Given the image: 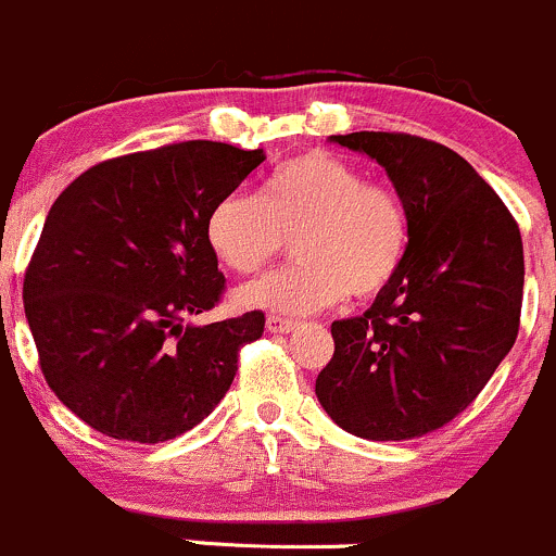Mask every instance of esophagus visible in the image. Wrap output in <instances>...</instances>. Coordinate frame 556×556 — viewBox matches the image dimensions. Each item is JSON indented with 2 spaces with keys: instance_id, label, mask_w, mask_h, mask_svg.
Segmentation results:
<instances>
[{
  "instance_id": "obj_1",
  "label": "esophagus",
  "mask_w": 556,
  "mask_h": 556,
  "mask_svg": "<svg viewBox=\"0 0 556 556\" xmlns=\"http://www.w3.org/2000/svg\"><path fill=\"white\" fill-rule=\"evenodd\" d=\"M296 327H300V324L291 321V318H280V316H270V318H267V332H273V334L294 332Z\"/></svg>"
}]
</instances>
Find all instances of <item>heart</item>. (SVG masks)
<instances>
[{"label":"heart","instance_id":"heart-1","mask_svg":"<svg viewBox=\"0 0 556 556\" xmlns=\"http://www.w3.org/2000/svg\"><path fill=\"white\" fill-rule=\"evenodd\" d=\"M213 254L238 276H256L294 238L296 262L238 291L251 311L305 316L345 294L367 300L387 289L410 243L405 200L387 184L324 151L273 169L260 197L232 191L205 224Z\"/></svg>","mask_w":556,"mask_h":556}]
</instances>
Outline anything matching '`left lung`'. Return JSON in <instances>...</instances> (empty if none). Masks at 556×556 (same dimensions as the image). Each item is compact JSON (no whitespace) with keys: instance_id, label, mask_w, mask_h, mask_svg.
<instances>
[{"instance_id":"8db88e82","label":"left lung","mask_w":556,"mask_h":556,"mask_svg":"<svg viewBox=\"0 0 556 556\" xmlns=\"http://www.w3.org/2000/svg\"><path fill=\"white\" fill-rule=\"evenodd\" d=\"M329 142L387 169L405 200L410 243L362 316L332 324L316 378L329 419L365 441H410L478 397L519 332L525 251L514 216L459 153L400 131Z\"/></svg>"}]
</instances>
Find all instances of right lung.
I'll return each instance as SVG.
<instances>
[{
    "label": "right lung",
    "mask_w": 556,
    "mask_h": 556,
    "mask_svg": "<svg viewBox=\"0 0 556 556\" xmlns=\"http://www.w3.org/2000/svg\"><path fill=\"white\" fill-rule=\"evenodd\" d=\"M265 151L173 142L86 169L53 202L24 278L42 376L78 419L115 441L162 443L229 392L265 313L213 324L224 289L205 224Z\"/></svg>",
    "instance_id": "obj_1"
}]
</instances>
